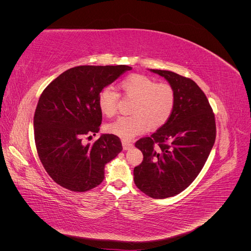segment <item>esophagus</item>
Returning <instances> with one entry per match:
<instances>
[{"label": "esophagus", "instance_id": "34e87169", "mask_svg": "<svg viewBox=\"0 0 251 251\" xmlns=\"http://www.w3.org/2000/svg\"><path fill=\"white\" fill-rule=\"evenodd\" d=\"M123 148H124L125 151H128V150H131V149L133 148V144L124 140V141H123Z\"/></svg>", "mask_w": 251, "mask_h": 251}]
</instances>
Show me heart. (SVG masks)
Segmentation results:
<instances>
[{
	"label": "heart",
	"mask_w": 251,
	"mask_h": 251,
	"mask_svg": "<svg viewBox=\"0 0 251 251\" xmlns=\"http://www.w3.org/2000/svg\"><path fill=\"white\" fill-rule=\"evenodd\" d=\"M125 95L134 98L133 116L119 117L107 126L110 134L124 140H132L149 130H157L171 118L176 94L168 82H157L148 75L132 74L119 83ZM118 94L111 87L103 88L97 96L98 108L105 116H113L117 110Z\"/></svg>",
	"instance_id": "obj_1"
}]
</instances>
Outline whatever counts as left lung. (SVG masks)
<instances>
[{"label": "left lung", "mask_w": 251, "mask_h": 251, "mask_svg": "<svg viewBox=\"0 0 251 251\" xmlns=\"http://www.w3.org/2000/svg\"><path fill=\"white\" fill-rule=\"evenodd\" d=\"M150 71L174 88L176 102L168 123L135 143L143 161L134 169V182L151 198L164 199L183 192L198 176L214 147L216 123L206 96L194 80L168 70Z\"/></svg>", "instance_id": "8db88e82"}]
</instances>
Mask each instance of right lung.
Segmentation results:
<instances>
[{"label": "right lung", "instance_id": "right-lung-1", "mask_svg": "<svg viewBox=\"0 0 251 251\" xmlns=\"http://www.w3.org/2000/svg\"><path fill=\"white\" fill-rule=\"evenodd\" d=\"M128 70L132 67L126 65L74 67L44 90L33 119L35 146L45 170L60 186L86 192L100 185L105 164L123 151L113 134H101L92 144L82 138L100 131L98 93Z\"/></svg>", "mask_w": 251, "mask_h": 251}]
</instances>
